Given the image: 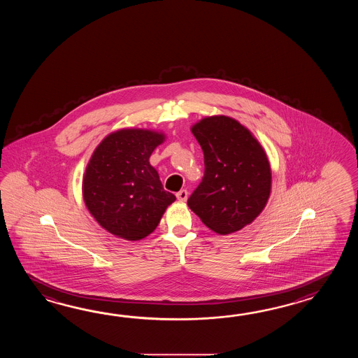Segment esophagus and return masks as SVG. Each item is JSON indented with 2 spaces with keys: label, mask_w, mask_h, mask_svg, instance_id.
<instances>
[{
  "label": "esophagus",
  "mask_w": 358,
  "mask_h": 358,
  "mask_svg": "<svg viewBox=\"0 0 358 358\" xmlns=\"http://www.w3.org/2000/svg\"><path fill=\"white\" fill-rule=\"evenodd\" d=\"M176 198H178V201H179V202H185V201H187V198H188V192L185 189H182L180 192H178V193H176Z\"/></svg>",
  "instance_id": "34e87169"
}]
</instances>
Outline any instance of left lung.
Here are the masks:
<instances>
[{
	"label": "left lung",
	"instance_id": "obj_1",
	"mask_svg": "<svg viewBox=\"0 0 358 358\" xmlns=\"http://www.w3.org/2000/svg\"><path fill=\"white\" fill-rule=\"evenodd\" d=\"M205 156V176L188 206L220 236L250 225L266 206L271 168L251 130L225 115L206 116L192 125Z\"/></svg>",
	"mask_w": 358,
	"mask_h": 358
}]
</instances>
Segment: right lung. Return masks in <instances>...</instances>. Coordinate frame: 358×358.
<instances>
[{
	"label": "right lung",
	"mask_w": 358,
	"mask_h": 358,
	"mask_svg": "<svg viewBox=\"0 0 358 358\" xmlns=\"http://www.w3.org/2000/svg\"><path fill=\"white\" fill-rule=\"evenodd\" d=\"M165 139V133L157 130L124 128L103 138L92 153L82 182L84 203L113 236L143 239L176 201L150 164L155 148Z\"/></svg>",
	"instance_id": "right-lung-1"
}]
</instances>
